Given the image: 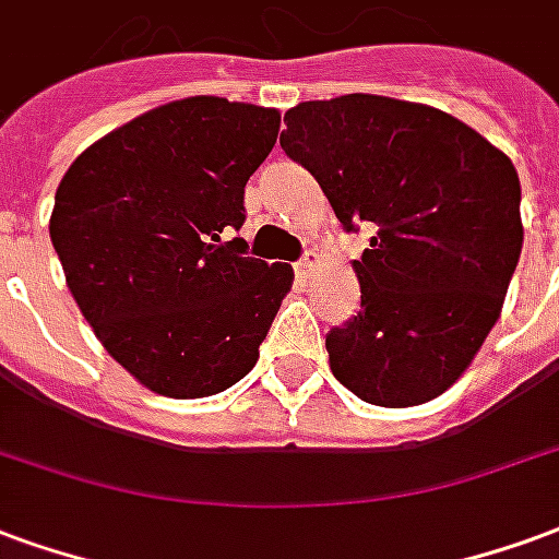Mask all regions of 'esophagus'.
I'll list each match as a JSON object with an SVG mask.
<instances>
[{"mask_svg": "<svg viewBox=\"0 0 559 559\" xmlns=\"http://www.w3.org/2000/svg\"><path fill=\"white\" fill-rule=\"evenodd\" d=\"M319 264H321L319 252L309 250L307 255H304V259L297 262V274H300V276H309V274H312V271H316V267H319Z\"/></svg>", "mask_w": 559, "mask_h": 559, "instance_id": "esophagus-1", "label": "esophagus"}]
</instances>
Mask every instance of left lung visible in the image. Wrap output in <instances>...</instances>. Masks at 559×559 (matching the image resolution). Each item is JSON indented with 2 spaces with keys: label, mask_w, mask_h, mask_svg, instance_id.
Returning <instances> with one entry per match:
<instances>
[{
  "label": "left lung",
  "mask_w": 559,
  "mask_h": 559,
  "mask_svg": "<svg viewBox=\"0 0 559 559\" xmlns=\"http://www.w3.org/2000/svg\"><path fill=\"white\" fill-rule=\"evenodd\" d=\"M280 145L342 229H378L354 259L360 312L328 333L336 381L381 408L441 396L495 328L519 264L512 160L459 118L381 95L297 104Z\"/></svg>",
  "instance_id": "1"
}]
</instances>
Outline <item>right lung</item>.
Returning <instances> with one entry per match:
<instances>
[{"instance_id":"add662e5","label":"right lung","mask_w":559,"mask_h":559,"mask_svg":"<svg viewBox=\"0 0 559 559\" xmlns=\"http://www.w3.org/2000/svg\"><path fill=\"white\" fill-rule=\"evenodd\" d=\"M276 133V109L187 97L97 140L56 190L50 238L76 307L160 396L238 384L292 288V264L252 259L231 238Z\"/></svg>"}]
</instances>
